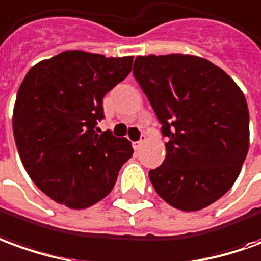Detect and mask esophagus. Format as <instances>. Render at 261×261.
<instances>
[{
  "instance_id": "esophagus-1",
  "label": "esophagus",
  "mask_w": 261,
  "mask_h": 261,
  "mask_svg": "<svg viewBox=\"0 0 261 261\" xmlns=\"http://www.w3.org/2000/svg\"><path fill=\"white\" fill-rule=\"evenodd\" d=\"M143 141H145V136H142V139H141V141L134 142V148H135V150H138V149L141 148V146H142V143H143Z\"/></svg>"
}]
</instances>
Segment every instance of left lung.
Returning <instances> with one entry per match:
<instances>
[{"label":"left lung","mask_w":261,"mask_h":261,"mask_svg":"<svg viewBox=\"0 0 261 261\" xmlns=\"http://www.w3.org/2000/svg\"><path fill=\"white\" fill-rule=\"evenodd\" d=\"M134 75L146 93L166 158L149 172L170 206L197 212L229 190L249 150V108L236 82L206 58L189 54L139 55Z\"/></svg>","instance_id":"1"}]
</instances>
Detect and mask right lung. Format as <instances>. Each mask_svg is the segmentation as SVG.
<instances>
[{
  "instance_id": "right-lung-1",
  "label": "right lung",
  "mask_w": 261,
  "mask_h": 261,
  "mask_svg": "<svg viewBox=\"0 0 261 261\" xmlns=\"http://www.w3.org/2000/svg\"><path fill=\"white\" fill-rule=\"evenodd\" d=\"M132 61L65 51L39 61L21 82L12 113L18 153L32 182L59 204L81 210L107 197L134 153L126 138L95 130L103 96Z\"/></svg>"
}]
</instances>
